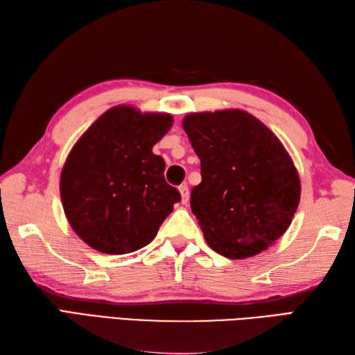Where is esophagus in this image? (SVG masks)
I'll return each mask as SVG.
<instances>
[{"label":"esophagus","instance_id":"obj_1","mask_svg":"<svg viewBox=\"0 0 355 355\" xmlns=\"http://www.w3.org/2000/svg\"><path fill=\"white\" fill-rule=\"evenodd\" d=\"M178 191H180V195H181V204H187V201H189V187H187V184H181L178 187Z\"/></svg>","mask_w":355,"mask_h":355}]
</instances>
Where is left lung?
<instances>
[{"label":"left lung","instance_id":"1","mask_svg":"<svg viewBox=\"0 0 355 355\" xmlns=\"http://www.w3.org/2000/svg\"><path fill=\"white\" fill-rule=\"evenodd\" d=\"M183 128L201 160L191 207L205 242L233 260L268 250L292 224L301 198L282 140L241 109L191 113Z\"/></svg>","mask_w":355,"mask_h":355}]
</instances>
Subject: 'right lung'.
Wrapping results in <instances>:
<instances>
[{
	"mask_svg": "<svg viewBox=\"0 0 355 355\" xmlns=\"http://www.w3.org/2000/svg\"><path fill=\"white\" fill-rule=\"evenodd\" d=\"M172 123L169 113L114 105L72 146L60 196L69 225L90 248L128 254L157 236L181 200L164 181V160L153 153Z\"/></svg>",
	"mask_w": 355,
	"mask_h": 355,
	"instance_id": "add662e5",
	"label": "right lung"
}]
</instances>
